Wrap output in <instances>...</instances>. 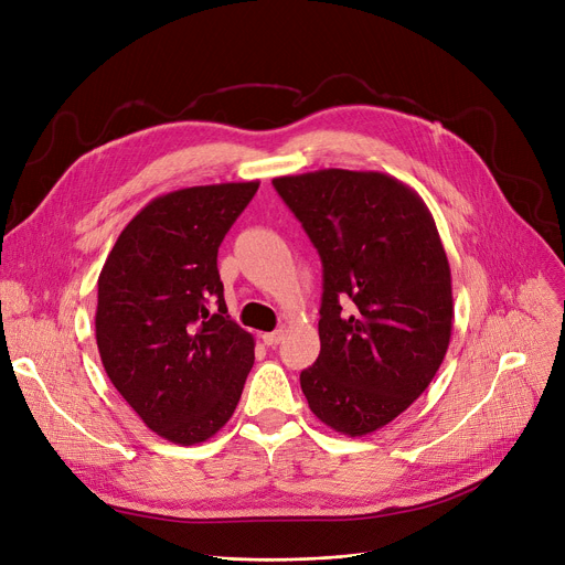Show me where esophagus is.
Masks as SVG:
<instances>
[{"label": "esophagus", "instance_id": "esophagus-1", "mask_svg": "<svg viewBox=\"0 0 565 565\" xmlns=\"http://www.w3.org/2000/svg\"><path fill=\"white\" fill-rule=\"evenodd\" d=\"M262 340L268 344V347H275L284 340V329H277V331H270V333H262Z\"/></svg>", "mask_w": 565, "mask_h": 565}]
</instances>
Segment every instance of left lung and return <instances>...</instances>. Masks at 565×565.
<instances>
[{
    "label": "left lung",
    "mask_w": 565,
    "mask_h": 565,
    "mask_svg": "<svg viewBox=\"0 0 565 565\" xmlns=\"http://www.w3.org/2000/svg\"><path fill=\"white\" fill-rule=\"evenodd\" d=\"M273 184L322 259L320 355L299 374L301 392L335 433L370 435L424 394L450 342V266L433 214L379 171Z\"/></svg>",
    "instance_id": "obj_1"
}]
</instances>
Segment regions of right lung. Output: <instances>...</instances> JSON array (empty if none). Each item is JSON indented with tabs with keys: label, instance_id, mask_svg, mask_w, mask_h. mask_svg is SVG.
<instances>
[{
	"label": "right lung",
	"instance_id": "add662e5",
	"mask_svg": "<svg viewBox=\"0 0 565 565\" xmlns=\"http://www.w3.org/2000/svg\"><path fill=\"white\" fill-rule=\"evenodd\" d=\"M256 189L225 182L150 200L98 275L100 363L139 419L173 444L216 435L254 365V338L227 316L216 262Z\"/></svg>",
	"mask_w": 565,
	"mask_h": 565
}]
</instances>
